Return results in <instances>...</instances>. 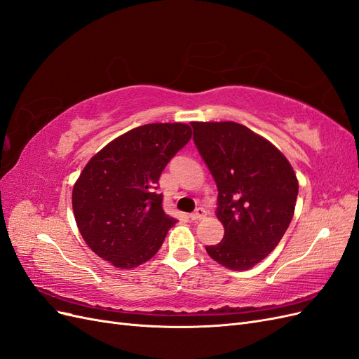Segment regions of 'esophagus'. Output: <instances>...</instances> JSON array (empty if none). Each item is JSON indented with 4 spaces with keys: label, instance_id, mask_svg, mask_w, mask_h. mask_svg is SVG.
Here are the masks:
<instances>
[{
    "label": "esophagus",
    "instance_id": "1",
    "mask_svg": "<svg viewBox=\"0 0 359 359\" xmlns=\"http://www.w3.org/2000/svg\"><path fill=\"white\" fill-rule=\"evenodd\" d=\"M205 215H206V211H205L203 208H198L196 211L191 212L189 217H190V220H193V222H198V220H202Z\"/></svg>",
    "mask_w": 359,
    "mask_h": 359
}]
</instances>
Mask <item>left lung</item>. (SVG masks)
I'll use <instances>...</instances> for the list:
<instances>
[{
	"label": "left lung",
	"mask_w": 359,
	"mask_h": 359,
	"mask_svg": "<svg viewBox=\"0 0 359 359\" xmlns=\"http://www.w3.org/2000/svg\"><path fill=\"white\" fill-rule=\"evenodd\" d=\"M193 140L217 184L222 243L206 245L215 262L244 271L277 247L290 224L298 180L287 158L245 126L190 123Z\"/></svg>",
	"instance_id": "8db88e82"
}]
</instances>
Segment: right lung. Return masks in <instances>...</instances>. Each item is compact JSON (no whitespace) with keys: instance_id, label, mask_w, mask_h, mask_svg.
<instances>
[{"instance_id":"right-lung-1","label":"right lung","mask_w":359,"mask_h":359,"mask_svg":"<svg viewBox=\"0 0 359 359\" xmlns=\"http://www.w3.org/2000/svg\"><path fill=\"white\" fill-rule=\"evenodd\" d=\"M190 137V126L182 123L140 126L86 163L72 203L79 232L97 256L130 269L158 252L177 223L163 211L158 178Z\"/></svg>"}]
</instances>
